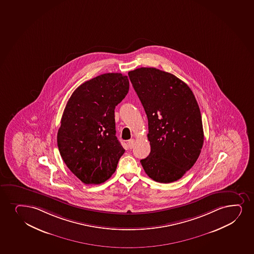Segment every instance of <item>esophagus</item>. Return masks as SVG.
I'll use <instances>...</instances> for the list:
<instances>
[{"mask_svg":"<svg viewBox=\"0 0 254 254\" xmlns=\"http://www.w3.org/2000/svg\"><path fill=\"white\" fill-rule=\"evenodd\" d=\"M134 139H130V140H128L129 148H130V149H131V148H133V146H134Z\"/></svg>","mask_w":254,"mask_h":254,"instance_id":"1","label":"esophagus"}]
</instances>
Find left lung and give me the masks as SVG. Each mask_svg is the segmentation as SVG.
Returning a JSON list of instances; mask_svg holds the SVG:
<instances>
[{"label": "left lung", "mask_w": 254, "mask_h": 254, "mask_svg": "<svg viewBox=\"0 0 254 254\" xmlns=\"http://www.w3.org/2000/svg\"><path fill=\"white\" fill-rule=\"evenodd\" d=\"M129 78L148 118L150 153L141 160L156 182L181 179L194 166L204 142L196 99L187 84L155 68H138Z\"/></svg>", "instance_id": "left-lung-1"}]
</instances>
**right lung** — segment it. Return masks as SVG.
Listing matches in <instances>:
<instances>
[{"label":"right lung","mask_w":254,"mask_h":254,"mask_svg":"<svg viewBox=\"0 0 254 254\" xmlns=\"http://www.w3.org/2000/svg\"><path fill=\"white\" fill-rule=\"evenodd\" d=\"M128 90L127 75L106 73L81 84L67 102L58 147L66 166L86 185L110 179L125 152L116 136L115 108Z\"/></svg>","instance_id":"obj_1"}]
</instances>
